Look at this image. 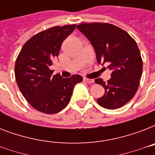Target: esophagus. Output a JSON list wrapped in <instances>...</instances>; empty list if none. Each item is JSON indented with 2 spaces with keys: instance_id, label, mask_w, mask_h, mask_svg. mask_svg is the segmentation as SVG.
<instances>
[{
  "instance_id": "1",
  "label": "esophagus",
  "mask_w": 155,
  "mask_h": 155,
  "mask_svg": "<svg viewBox=\"0 0 155 155\" xmlns=\"http://www.w3.org/2000/svg\"><path fill=\"white\" fill-rule=\"evenodd\" d=\"M84 81L86 83H88V84H92V83L94 82V80H90V79H86V78H84Z\"/></svg>"
}]
</instances>
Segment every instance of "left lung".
Returning a JSON list of instances; mask_svg holds the SVG:
<instances>
[{"mask_svg": "<svg viewBox=\"0 0 155 155\" xmlns=\"http://www.w3.org/2000/svg\"><path fill=\"white\" fill-rule=\"evenodd\" d=\"M77 29L89 40L100 64H108L112 71L108 82L98 78L104 95L97 103L117 109L127 104L137 92L142 73V59L137 45L125 30L109 23H82Z\"/></svg>", "mask_w": 155, "mask_h": 155, "instance_id": "obj_1", "label": "left lung"}]
</instances>
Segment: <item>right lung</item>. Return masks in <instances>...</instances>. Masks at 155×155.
<instances>
[{
	"instance_id": "add662e5",
	"label": "right lung",
	"mask_w": 155,
	"mask_h": 155,
	"mask_svg": "<svg viewBox=\"0 0 155 155\" xmlns=\"http://www.w3.org/2000/svg\"><path fill=\"white\" fill-rule=\"evenodd\" d=\"M75 25L54 26L38 33L25 42L15 63V78L23 97L39 112L54 114L68 105L75 85L83 80L80 75L63 78L52 75L50 69L58 57L63 40Z\"/></svg>"
}]
</instances>
